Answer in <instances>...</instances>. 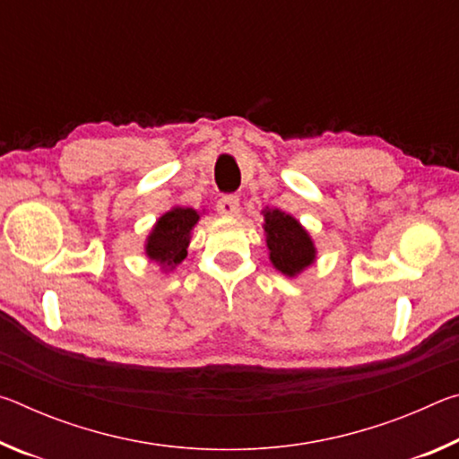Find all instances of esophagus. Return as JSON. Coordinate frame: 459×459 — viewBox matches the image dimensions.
Returning <instances> with one entry per match:
<instances>
[{
	"label": "esophagus",
	"instance_id": "34e87169",
	"mask_svg": "<svg viewBox=\"0 0 459 459\" xmlns=\"http://www.w3.org/2000/svg\"><path fill=\"white\" fill-rule=\"evenodd\" d=\"M216 211L222 216H237L240 212V202L235 194H227L219 202H216Z\"/></svg>",
	"mask_w": 459,
	"mask_h": 459
}]
</instances>
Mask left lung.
<instances>
[{
	"label": "left lung",
	"instance_id": "left-lung-1",
	"mask_svg": "<svg viewBox=\"0 0 459 459\" xmlns=\"http://www.w3.org/2000/svg\"><path fill=\"white\" fill-rule=\"evenodd\" d=\"M265 216L267 248L269 259L277 271L287 277H295L316 261V247L307 230L293 219L291 214L281 211H263Z\"/></svg>",
	"mask_w": 459,
	"mask_h": 459
}]
</instances>
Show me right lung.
Returning <instances> with one entry per match:
<instances>
[{
    "label": "right lung",
    "mask_w": 459,
    "mask_h": 459,
    "mask_svg": "<svg viewBox=\"0 0 459 459\" xmlns=\"http://www.w3.org/2000/svg\"><path fill=\"white\" fill-rule=\"evenodd\" d=\"M200 214L194 208L174 206L161 214L153 224L150 237L145 240V255L160 263L164 269H174L186 259L190 245V232L196 227Z\"/></svg>",
    "instance_id": "right-lung-1"
}]
</instances>
